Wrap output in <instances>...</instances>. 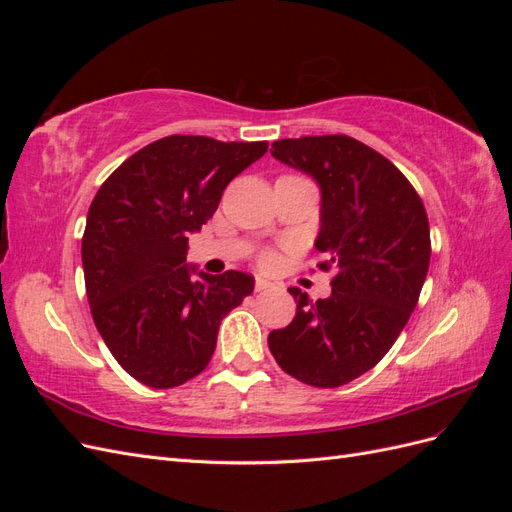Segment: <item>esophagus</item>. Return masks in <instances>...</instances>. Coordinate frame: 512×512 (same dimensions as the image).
Segmentation results:
<instances>
[{
	"mask_svg": "<svg viewBox=\"0 0 512 512\" xmlns=\"http://www.w3.org/2000/svg\"><path fill=\"white\" fill-rule=\"evenodd\" d=\"M271 286H273L271 282L262 280V277H256V284H254V290H256V292H265V290H269Z\"/></svg>",
	"mask_w": 512,
	"mask_h": 512,
	"instance_id": "obj_1",
	"label": "esophagus"
}]
</instances>
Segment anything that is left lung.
<instances>
[{
  "label": "left lung",
  "instance_id": "8db88e82",
  "mask_svg": "<svg viewBox=\"0 0 512 512\" xmlns=\"http://www.w3.org/2000/svg\"><path fill=\"white\" fill-rule=\"evenodd\" d=\"M271 156L320 185L316 250L331 297L288 288L297 314L269 333L286 374L318 389L363 376L391 350L425 284L431 241L421 196L404 173L346 134L282 138Z\"/></svg>",
  "mask_w": 512,
  "mask_h": 512
}]
</instances>
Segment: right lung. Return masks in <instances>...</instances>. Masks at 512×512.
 <instances>
[{
	"instance_id": "1",
	"label": "right lung",
	"mask_w": 512,
	"mask_h": 512,
	"mask_svg": "<svg viewBox=\"0 0 512 512\" xmlns=\"http://www.w3.org/2000/svg\"><path fill=\"white\" fill-rule=\"evenodd\" d=\"M267 149V141L173 134L100 185L81 247L87 299L104 344L141 384L173 389L198 376L222 318L252 294V275L194 277L185 256L188 235L207 224L226 185Z\"/></svg>"
}]
</instances>
